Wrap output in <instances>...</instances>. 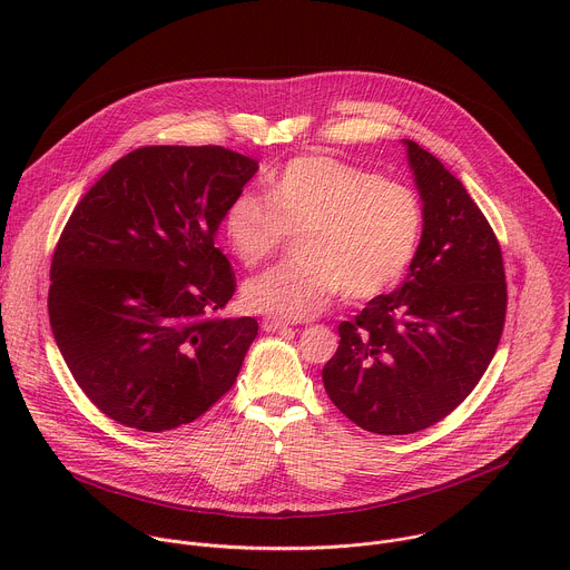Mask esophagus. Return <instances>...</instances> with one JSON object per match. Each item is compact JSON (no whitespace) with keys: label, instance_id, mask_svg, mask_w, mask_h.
<instances>
[{"label":"esophagus","instance_id":"1","mask_svg":"<svg viewBox=\"0 0 570 570\" xmlns=\"http://www.w3.org/2000/svg\"><path fill=\"white\" fill-rule=\"evenodd\" d=\"M262 330L273 334V332H282V330H288V322L284 320H277V317H264L262 320Z\"/></svg>","mask_w":570,"mask_h":570}]
</instances>
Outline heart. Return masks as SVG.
Masks as SVG:
<instances>
[{
  "mask_svg": "<svg viewBox=\"0 0 570 570\" xmlns=\"http://www.w3.org/2000/svg\"><path fill=\"white\" fill-rule=\"evenodd\" d=\"M422 223L411 187L336 157L306 155L268 180L264 200L236 196L220 232L243 266L266 262L297 232L299 257L248 279L243 299L268 315L304 320L338 291L352 299L390 291L415 259Z\"/></svg>",
  "mask_w": 570,
  "mask_h": 570,
  "instance_id": "1",
  "label": "heart"
}]
</instances>
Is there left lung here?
<instances>
[{"mask_svg": "<svg viewBox=\"0 0 570 570\" xmlns=\"http://www.w3.org/2000/svg\"><path fill=\"white\" fill-rule=\"evenodd\" d=\"M422 198V238L405 282L341 322L324 390L356 426L409 435L469 396L499 347L508 286L499 240L462 183L403 139Z\"/></svg>", "mask_w": 570, "mask_h": 570, "instance_id": "1", "label": "left lung"}]
</instances>
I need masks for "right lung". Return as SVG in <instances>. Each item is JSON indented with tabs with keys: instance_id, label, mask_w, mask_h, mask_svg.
I'll use <instances>...</instances> for the list:
<instances>
[{
	"instance_id": "add662e5",
	"label": "right lung",
	"mask_w": 570,
	"mask_h": 570,
	"mask_svg": "<svg viewBox=\"0 0 570 570\" xmlns=\"http://www.w3.org/2000/svg\"><path fill=\"white\" fill-rule=\"evenodd\" d=\"M257 169L223 146H144L71 212L51 262V332L110 420L171 431L234 385L259 324L216 315L236 288L216 234Z\"/></svg>"
}]
</instances>
